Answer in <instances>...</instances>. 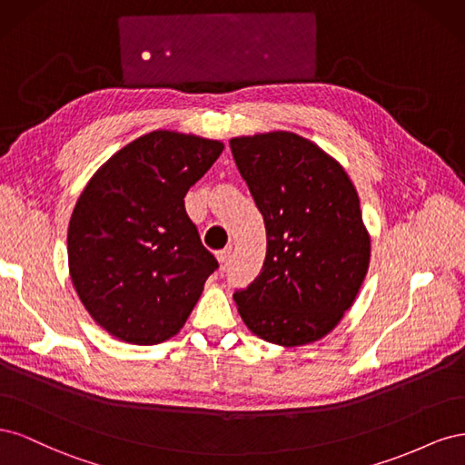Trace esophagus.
<instances>
[{"label":"esophagus","instance_id":"34e87169","mask_svg":"<svg viewBox=\"0 0 465 465\" xmlns=\"http://www.w3.org/2000/svg\"><path fill=\"white\" fill-rule=\"evenodd\" d=\"M229 256H231V246H229V248H224V250H219V252H217V262H219V263H224V262H227V260H229Z\"/></svg>","mask_w":465,"mask_h":465}]
</instances>
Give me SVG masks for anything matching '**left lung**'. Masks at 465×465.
<instances>
[{"instance_id": "1", "label": "left lung", "mask_w": 465, "mask_h": 465, "mask_svg": "<svg viewBox=\"0 0 465 465\" xmlns=\"http://www.w3.org/2000/svg\"><path fill=\"white\" fill-rule=\"evenodd\" d=\"M263 215L260 275L232 297L248 330L279 347L311 345L353 306L371 263L359 193L331 154L292 132L231 139Z\"/></svg>"}]
</instances>
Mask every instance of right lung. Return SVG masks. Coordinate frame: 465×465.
I'll return each mask as SVG.
<instances>
[{
    "instance_id": "1",
    "label": "right lung",
    "mask_w": 465,
    "mask_h": 465,
    "mask_svg": "<svg viewBox=\"0 0 465 465\" xmlns=\"http://www.w3.org/2000/svg\"><path fill=\"white\" fill-rule=\"evenodd\" d=\"M223 149L217 139L154 130L112 154L83 188L67 227L69 275L116 340H171L200 301L217 260L184 198Z\"/></svg>"
}]
</instances>
